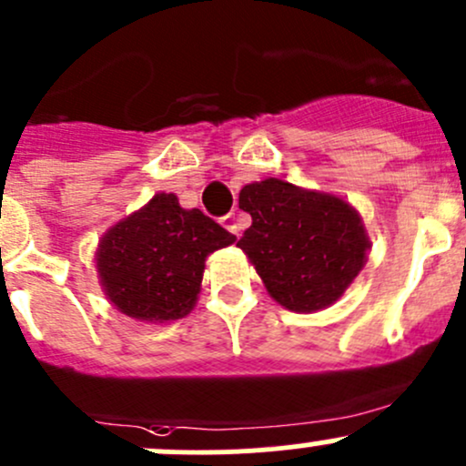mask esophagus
<instances>
[{
    "label": "esophagus",
    "instance_id": "obj_1",
    "mask_svg": "<svg viewBox=\"0 0 466 466\" xmlns=\"http://www.w3.org/2000/svg\"><path fill=\"white\" fill-rule=\"evenodd\" d=\"M222 227L227 228V231H231L233 235L239 233V224H238V218H235V213H228L227 218H222Z\"/></svg>",
    "mask_w": 466,
    "mask_h": 466
}]
</instances>
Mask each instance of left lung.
I'll list each match as a JSON object with an SVG mask.
<instances>
[{"instance_id": "left-lung-1", "label": "left lung", "mask_w": 466, "mask_h": 466, "mask_svg": "<svg viewBox=\"0 0 466 466\" xmlns=\"http://www.w3.org/2000/svg\"><path fill=\"white\" fill-rule=\"evenodd\" d=\"M239 208L251 215V227L238 247L288 310L333 306L365 267L371 239L342 197L271 177L244 186Z\"/></svg>"}]
</instances>
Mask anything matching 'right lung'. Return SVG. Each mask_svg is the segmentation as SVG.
Listing matches in <instances>:
<instances>
[{
  "instance_id": "right-lung-1",
  "label": "right lung",
  "mask_w": 466,
  "mask_h": 466,
  "mask_svg": "<svg viewBox=\"0 0 466 466\" xmlns=\"http://www.w3.org/2000/svg\"><path fill=\"white\" fill-rule=\"evenodd\" d=\"M235 235L178 197L158 192L101 235L95 267L106 299L122 315L169 324L197 306L206 258Z\"/></svg>"
}]
</instances>
